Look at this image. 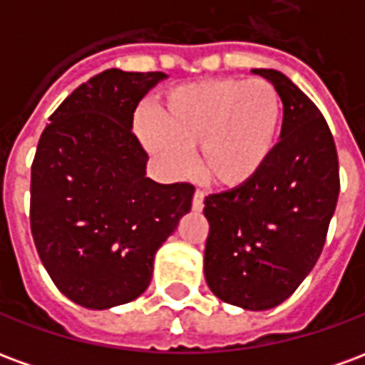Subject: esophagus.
<instances>
[{"instance_id":"1","label":"esophagus","mask_w":365,"mask_h":365,"mask_svg":"<svg viewBox=\"0 0 365 365\" xmlns=\"http://www.w3.org/2000/svg\"><path fill=\"white\" fill-rule=\"evenodd\" d=\"M203 203H205V193H203L201 190H195L191 205H193V209H195V211H201V209H203Z\"/></svg>"}]
</instances>
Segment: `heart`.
<instances>
[{"label": "heart", "mask_w": 365, "mask_h": 365, "mask_svg": "<svg viewBox=\"0 0 365 365\" xmlns=\"http://www.w3.org/2000/svg\"><path fill=\"white\" fill-rule=\"evenodd\" d=\"M282 101L266 80H207L174 90L154 115L136 119L144 146L175 174L201 148V170L217 185L238 187L266 166L277 143Z\"/></svg>", "instance_id": "heart-1"}]
</instances>
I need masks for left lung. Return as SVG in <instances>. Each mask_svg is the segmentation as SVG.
<instances>
[{
	"label": "left lung",
	"mask_w": 365,
	"mask_h": 365,
	"mask_svg": "<svg viewBox=\"0 0 365 365\" xmlns=\"http://www.w3.org/2000/svg\"><path fill=\"white\" fill-rule=\"evenodd\" d=\"M254 74L282 97V140L250 182L205 197V279L225 303L264 311L289 297L319 260L340 174L319 107L282 72Z\"/></svg>",
	"instance_id": "left-lung-1"
}]
</instances>
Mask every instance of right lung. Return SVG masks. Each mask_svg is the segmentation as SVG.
I'll return each instance as SVG.
<instances>
[{"mask_svg":"<svg viewBox=\"0 0 365 365\" xmlns=\"http://www.w3.org/2000/svg\"><path fill=\"white\" fill-rule=\"evenodd\" d=\"M162 72L105 70L48 117L31 166V232L54 285L86 309L148 287L154 254L190 213L195 187L146 178L133 115Z\"/></svg>","mask_w":365,"mask_h":365,"instance_id":"add662e5","label":"right lung"}]
</instances>
